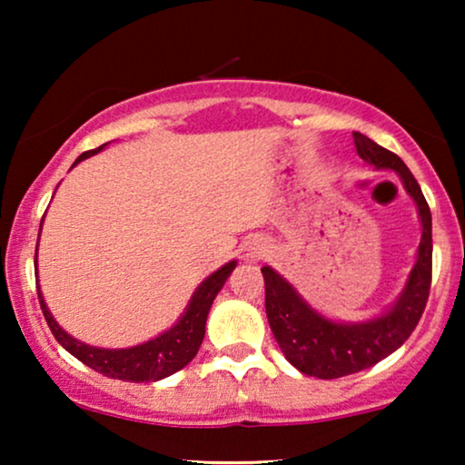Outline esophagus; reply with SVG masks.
<instances>
[{
	"mask_svg": "<svg viewBox=\"0 0 465 465\" xmlns=\"http://www.w3.org/2000/svg\"><path fill=\"white\" fill-rule=\"evenodd\" d=\"M266 253H269V243H266L264 239H253L250 247H247V258L258 260V258L266 256Z\"/></svg>",
	"mask_w": 465,
	"mask_h": 465,
	"instance_id": "1",
	"label": "esophagus"
}]
</instances>
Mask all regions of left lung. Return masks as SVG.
<instances>
[{
  "label": "left lung",
  "instance_id": "8db88e82",
  "mask_svg": "<svg viewBox=\"0 0 465 465\" xmlns=\"http://www.w3.org/2000/svg\"><path fill=\"white\" fill-rule=\"evenodd\" d=\"M355 148L374 169L396 171L406 194L415 201L421 241L415 264L400 296L385 311L364 322H339L320 313L301 292L271 266H262L266 288V317L285 360L302 374L339 379L366 371L391 355L412 334L421 320L431 283V213L428 201L402 158L381 148L361 133H353Z\"/></svg>",
  "mask_w": 465,
  "mask_h": 465
}]
</instances>
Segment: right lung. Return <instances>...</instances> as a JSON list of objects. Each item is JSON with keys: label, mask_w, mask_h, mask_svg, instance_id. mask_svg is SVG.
I'll list each match as a JSON object with an SVG mask.
<instances>
[{"label": "right lung", "mask_w": 465, "mask_h": 465, "mask_svg": "<svg viewBox=\"0 0 465 465\" xmlns=\"http://www.w3.org/2000/svg\"><path fill=\"white\" fill-rule=\"evenodd\" d=\"M107 143L99 145V148L88 150L84 154L75 158V164L86 161L94 154H99L101 150L105 148ZM42 232V224H40ZM35 266H37V247H35ZM237 266V260H231L224 266H220L218 271L212 272L207 279H203L199 288L194 290V294L190 296V301L183 309L173 326L164 330L154 339L139 342V345L124 347V349H105V347H93L86 345L78 339H74L72 334H67L56 320L50 313L46 301H44V294L40 290V277L35 272L37 282V298H40L42 313L46 317L48 328L53 330L54 339L61 342V347L65 349L78 358L82 364H86L93 371L110 379H120V381H133V383H154V381H161L164 377H171V374L182 371L183 366L190 364L194 360L196 351H199L203 336H205V323L209 309L222 290V285L226 283V279L231 277V272ZM37 271V269H35Z\"/></svg>", "instance_id": "add662e5"}]
</instances>
